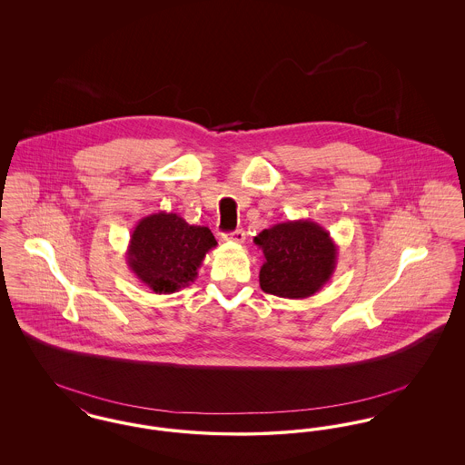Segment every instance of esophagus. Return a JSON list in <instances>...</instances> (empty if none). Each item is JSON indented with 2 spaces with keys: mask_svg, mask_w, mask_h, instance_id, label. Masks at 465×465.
<instances>
[{
  "mask_svg": "<svg viewBox=\"0 0 465 465\" xmlns=\"http://www.w3.org/2000/svg\"><path fill=\"white\" fill-rule=\"evenodd\" d=\"M223 239L230 241V242L242 243L245 241V233H243V230H235L232 233H224Z\"/></svg>",
  "mask_w": 465,
  "mask_h": 465,
  "instance_id": "34e87169",
  "label": "esophagus"
}]
</instances>
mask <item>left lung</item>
Returning <instances> with one entry per match:
<instances>
[{
	"label": "left lung",
	"instance_id": "1",
	"mask_svg": "<svg viewBox=\"0 0 465 465\" xmlns=\"http://www.w3.org/2000/svg\"><path fill=\"white\" fill-rule=\"evenodd\" d=\"M254 243L263 251L260 286L273 296L302 300L324 288L334 273L338 245L321 224L310 220L277 223Z\"/></svg>",
	"mask_w": 465,
	"mask_h": 465
}]
</instances>
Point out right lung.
I'll list each match as a JSON object with an SVG mask.
<instances>
[{
    "label": "right lung",
    "mask_w": 465,
    "mask_h": 465,
    "mask_svg": "<svg viewBox=\"0 0 465 465\" xmlns=\"http://www.w3.org/2000/svg\"><path fill=\"white\" fill-rule=\"evenodd\" d=\"M216 245L207 226L160 211L135 224L125 256L144 286L156 294H173L197 279L205 254Z\"/></svg>",
    "instance_id": "add662e5"
}]
</instances>
